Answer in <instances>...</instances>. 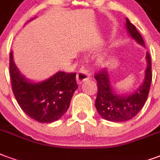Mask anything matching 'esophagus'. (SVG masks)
<instances>
[{
    "label": "esophagus",
    "mask_w": 160,
    "mask_h": 160,
    "mask_svg": "<svg viewBox=\"0 0 160 160\" xmlns=\"http://www.w3.org/2000/svg\"><path fill=\"white\" fill-rule=\"evenodd\" d=\"M89 77H90V75H89L88 70L83 67V68H81V70L78 72V74H77V81H78L79 84H81L82 82L89 79Z\"/></svg>",
    "instance_id": "34e87169"
}]
</instances>
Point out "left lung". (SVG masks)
Masks as SVG:
<instances>
[{
    "label": "left lung",
    "mask_w": 160,
    "mask_h": 160,
    "mask_svg": "<svg viewBox=\"0 0 160 160\" xmlns=\"http://www.w3.org/2000/svg\"><path fill=\"white\" fill-rule=\"evenodd\" d=\"M126 29L129 36L137 42L145 47L144 41L136 26L126 18ZM146 59L148 66L142 84L130 94H116L112 90L109 80V73L102 70L96 73L94 78L97 81L98 94L95 101V107L101 117L112 122H123L131 119L139 112L148 96L152 82V61L149 53H147Z\"/></svg>",
    "instance_id": "obj_1"
}]
</instances>
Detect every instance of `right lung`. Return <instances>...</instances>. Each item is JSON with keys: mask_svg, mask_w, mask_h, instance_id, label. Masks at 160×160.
Listing matches in <instances>:
<instances>
[{"mask_svg": "<svg viewBox=\"0 0 160 160\" xmlns=\"http://www.w3.org/2000/svg\"><path fill=\"white\" fill-rule=\"evenodd\" d=\"M9 70L12 92L19 107L29 117L40 123H52L62 117L78 88L76 73L65 72H57L40 82L30 81L17 68L12 52Z\"/></svg>", "mask_w": 160, "mask_h": 160, "instance_id": "obj_1", "label": "right lung"}]
</instances>
